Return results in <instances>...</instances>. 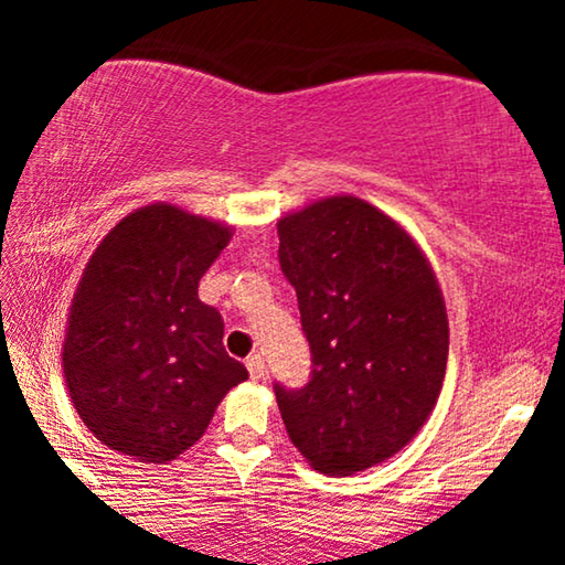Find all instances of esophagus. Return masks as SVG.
<instances>
[{
    "label": "esophagus",
    "mask_w": 565,
    "mask_h": 565,
    "mask_svg": "<svg viewBox=\"0 0 565 565\" xmlns=\"http://www.w3.org/2000/svg\"><path fill=\"white\" fill-rule=\"evenodd\" d=\"M246 370H249L254 381L265 377V360H262V354H249V358H246Z\"/></svg>",
    "instance_id": "34e87169"
}]
</instances>
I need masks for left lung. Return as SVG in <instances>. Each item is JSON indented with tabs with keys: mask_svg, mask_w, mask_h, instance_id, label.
<instances>
[{
	"mask_svg": "<svg viewBox=\"0 0 565 565\" xmlns=\"http://www.w3.org/2000/svg\"><path fill=\"white\" fill-rule=\"evenodd\" d=\"M280 267L311 344V381L275 385L285 429L316 470L352 476L412 443L443 391L445 298L419 244L354 195L277 221Z\"/></svg>",
	"mask_w": 565,
	"mask_h": 565,
	"instance_id": "obj_1",
	"label": "left lung"
}]
</instances>
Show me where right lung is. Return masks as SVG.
I'll use <instances>...</instances> for the list:
<instances>
[{
    "mask_svg": "<svg viewBox=\"0 0 565 565\" xmlns=\"http://www.w3.org/2000/svg\"><path fill=\"white\" fill-rule=\"evenodd\" d=\"M231 226L169 203L128 213L84 267L61 365L99 443L167 462L203 437L223 396L249 377L223 350V319L198 298Z\"/></svg>",
    "mask_w": 565,
    "mask_h": 565,
    "instance_id": "1",
    "label": "right lung"
}]
</instances>
